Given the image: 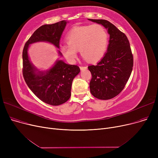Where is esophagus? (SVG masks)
Masks as SVG:
<instances>
[{
    "mask_svg": "<svg viewBox=\"0 0 158 158\" xmlns=\"http://www.w3.org/2000/svg\"><path fill=\"white\" fill-rule=\"evenodd\" d=\"M87 69V67H85V66H80V69H81V70H84V69Z\"/></svg>",
    "mask_w": 158,
    "mask_h": 158,
    "instance_id": "1",
    "label": "esophagus"
}]
</instances>
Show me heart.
I'll return each mask as SVG.
<instances>
[{
	"label": "heart",
	"instance_id": "b5f03b06",
	"mask_svg": "<svg viewBox=\"0 0 158 158\" xmlns=\"http://www.w3.org/2000/svg\"><path fill=\"white\" fill-rule=\"evenodd\" d=\"M68 45L61 46V52L70 63H74L77 57V51L89 61H97L104 56L107 44L108 35L100 24L74 26L66 36Z\"/></svg>",
	"mask_w": 158,
	"mask_h": 158
}]
</instances>
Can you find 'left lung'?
I'll return each mask as SVG.
<instances>
[{
	"label": "left lung",
	"instance_id": "left-lung-1",
	"mask_svg": "<svg viewBox=\"0 0 158 158\" xmlns=\"http://www.w3.org/2000/svg\"><path fill=\"white\" fill-rule=\"evenodd\" d=\"M101 24L110 35L106 53L96 65L88 69L92 78L89 82L90 92L95 98L108 100L118 95L125 87L133 66L129 40L126 35L106 20L89 19Z\"/></svg>",
	"mask_w": 158,
	"mask_h": 158
}]
</instances>
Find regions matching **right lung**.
<instances>
[{
	"label": "right lung",
	"instance_id": "1",
	"mask_svg": "<svg viewBox=\"0 0 158 158\" xmlns=\"http://www.w3.org/2000/svg\"><path fill=\"white\" fill-rule=\"evenodd\" d=\"M69 23L62 20L46 24L37 29L25 44L22 53L23 76L28 87L41 101L52 106H59L67 101L71 96L73 79L80 72L78 66L69 64L57 60L51 68L40 70L32 63L28 54L30 45L47 42L60 48L62 33ZM58 55L62 56L57 50Z\"/></svg>",
	"mask_w": 158,
	"mask_h": 158
}]
</instances>
